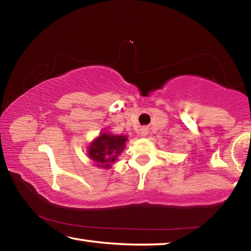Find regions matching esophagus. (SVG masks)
I'll return each instance as SVG.
<instances>
[{
	"label": "esophagus",
	"mask_w": 251,
	"mask_h": 251,
	"mask_svg": "<svg viewBox=\"0 0 251 251\" xmlns=\"http://www.w3.org/2000/svg\"><path fill=\"white\" fill-rule=\"evenodd\" d=\"M139 134H141V136H143V137H145V136H147V134H148V128H147V127H143V128L139 130Z\"/></svg>",
	"instance_id": "34e87169"
}]
</instances>
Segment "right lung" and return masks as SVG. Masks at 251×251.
I'll use <instances>...</instances> for the list:
<instances>
[{"label": "right lung", "mask_w": 251, "mask_h": 251, "mask_svg": "<svg viewBox=\"0 0 251 251\" xmlns=\"http://www.w3.org/2000/svg\"><path fill=\"white\" fill-rule=\"evenodd\" d=\"M126 142V135H115L107 130L101 131L90 143L87 155L96 167L109 169L125 150Z\"/></svg>", "instance_id": "1"}]
</instances>
